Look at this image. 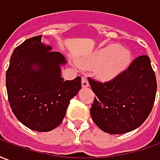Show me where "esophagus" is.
Wrapping results in <instances>:
<instances>
[{
	"mask_svg": "<svg viewBox=\"0 0 160 160\" xmlns=\"http://www.w3.org/2000/svg\"><path fill=\"white\" fill-rule=\"evenodd\" d=\"M81 85H82V87H89V82H88L87 78L86 76L82 77V79H81Z\"/></svg>",
	"mask_w": 160,
	"mask_h": 160,
	"instance_id": "1",
	"label": "esophagus"
}]
</instances>
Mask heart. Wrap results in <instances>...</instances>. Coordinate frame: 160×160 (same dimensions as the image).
Returning <instances> with one entry per match:
<instances>
[{
    "mask_svg": "<svg viewBox=\"0 0 160 160\" xmlns=\"http://www.w3.org/2000/svg\"><path fill=\"white\" fill-rule=\"evenodd\" d=\"M131 62L128 49L118 44H111L92 52L80 61L85 68H97L96 73L99 79L112 80L127 69Z\"/></svg>",
    "mask_w": 160,
    "mask_h": 160,
    "instance_id": "heart-1",
    "label": "heart"
}]
</instances>
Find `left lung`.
I'll return each instance as SVG.
<instances>
[{
	"label": "left lung",
	"mask_w": 160,
	"mask_h": 160,
	"mask_svg": "<svg viewBox=\"0 0 160 160\" xmlns=\"http://www.w3.org/2000/svg\"><path fill=\"white\" fill-rule=\"evenodd\" d=\"M94 97L91 107L92 120L111 134L134 130L150 114L157 92V80L148 56L134 60L128 69L114 80L98 82L88 78Z\"/></svg>",
	"instance_id": "obj_1"
}]
</instances>
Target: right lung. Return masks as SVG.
Instances as JSON below:
<instances>
[{
	"label": "right lung",
	"mask_w": 160,
	"mask_h": 160,
	"mask_svg": "<svg viewBox=\"0 0 160 160\" xmlns=\"http://www.w3.org/2000/svg\"><path fill=\"white\" fill-rule=\"evenodd\" d=\"M41 39L33 37L14 49L6 86L17 119L30 129L49 132L62 122L70 100L81 89V78L63 80L66 58Z\"/></svg>",
	"instance_id": "add662e5"
}]
</instances>
